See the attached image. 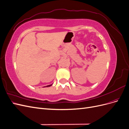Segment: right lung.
Masks as SVG:
<instances>
[{"label":"right lung","mask_w":129,"mask_h":129,"mask_svg":"<svg viewBox=\"0 0 129 129\" xmlns=\"http://www.w3.org/2000/svg\"><path fill=\"white\" fill-rule=\"evenodd\" d=\"M52 84H50V85H47V86H45L46 87H50V86H51V85H52Z\"/></svg>","instance_id":"obj_1"}]
</instances>
